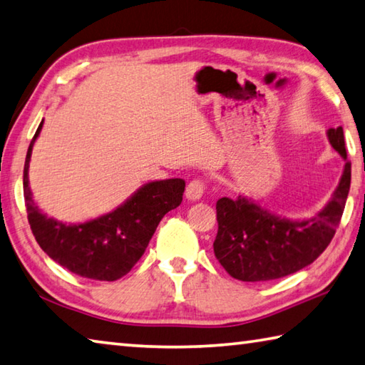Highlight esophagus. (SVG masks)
I'll list each match as a JSON object with an SVG mask.
<instances>
[{
  "label": "esophagus",
  "mask_w": 365,
  "mask_h": 365,
  "mask_svg": "<svg viewBox=\"0 0 365 365\" xmlns=\"http://www.w3.org/2000/svg\"><path fill=\"white\" fill-rule=\"evenodd\" d=\"M205 194V182L202 180H194L185 187V197L190 202H198Z\"/></svg>",
  "instance_id": "obj_1"
}]
</instances>
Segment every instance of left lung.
<instances>
[{
	"mask_svg": "<svg viewBox=\"0 0 365 365\" xmlns=\"http://www.w3.org/2000/svg\"><path fill=\"white\" fill-rule=\"evenodd\" d=\"M329 143L346 160L343 128L327 130ZM351 184V163L343 167L331 200L314 216L289 219L245 195L216 203L217 235L212 247L225 272L240 281H270L302 270L318 259L335 235Z\"/></svg>",
	"mask_w": 365,
	"mask_h": 365,
	"instance_id": "1",
	"label": "left lung"
}]
</instances>
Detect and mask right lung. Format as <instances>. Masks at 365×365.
<instances>
[{"mask_svg": "<svg viewBox=\"0 0 365 365\" xmlns=\"http://www.w3.org/2000/svg\"><path fill=\"white\" fill-rule=\"evenodd\" d=\"M43 123L30 143L24 168V197L33 235L47 256L79 277L119 279L138 262L162 217L181 205L185 182L180 178L150 181L111 212L81 224L60 222L41 212L29 185L31 150Z\"/></svg>", "mask_w": 365, "mask_h": 365, "instance_id": "1", "label": "right lung"}]
</instances>
